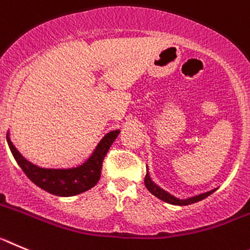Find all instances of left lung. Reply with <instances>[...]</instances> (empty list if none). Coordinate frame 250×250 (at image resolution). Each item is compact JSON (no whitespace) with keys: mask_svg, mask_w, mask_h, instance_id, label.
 <instances>
[{"mask_svg":"<svg viewBox=\"0 0 250 250\" xmlns=\"http://www.w3.org/2000/svg\"><path fill=\"white\" fill-rule=\"evenodd\" d=\"M145 184H146V187H147V189L149 190L153 195H156V197L159 198L161 201L167 202V203H169V204H174V206H188V204L197 203V202L202 201V199H204V198H207L208 195H210L213 192H214V190H210V192H207V193H203V194L195 195V197L188 198V199H178V198H175V197H173V195H170L169 193L164 192V190L161 189L158 186H156V184L153 183V182L150 181L149 174H148V173L146 174V177H145Z\"/></svg>","mask_w":250,"mask_h":250,"instance_id":"8db88e82","label":"left lung"}]
</instances>
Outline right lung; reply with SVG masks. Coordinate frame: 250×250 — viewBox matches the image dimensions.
Here are the masks:
<instances>
[{"label": "right lung", "mask_w": 250, "mask_h": 250, "mask_svg": "<svg viewBox=\"0 0 250 250\" xmlns=\"http://www.w3.org/2000/svg\"><path fill=\"white\" fill-rule=\"evenodd\" d=\"M118 134L120 130L109 132L101 141L91 158L80 167L72 169H46V168L37 167L20 154L8 137L7 142L16 162L19 163L21 169L32 183L51 194L58 197H71L86 192L98 183L101 178L103 159Z\"/></svg>", "instance_id": "right-lung-1"}]
</instances>
